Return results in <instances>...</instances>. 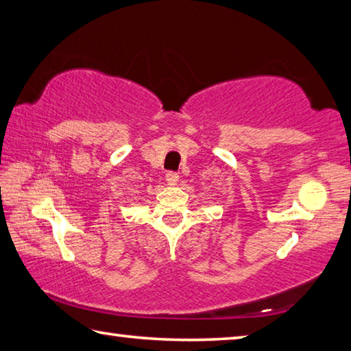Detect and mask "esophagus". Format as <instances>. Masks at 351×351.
I'll use <instances>...</instances> for the list:
<instances>
[{"label": "esophagus", "instance_id": "1", "mask_svg": "<svg viewBox=\"0 0 351 351\" xmlns=\"http://www.w3.org/2000/svg\"><path fill=\"white\" fill-rule=\"evenodd\" d=\"M165 181L169 182V186H176L178 181H180V175L175 173V171H169V173L165 175Z\"/></svg>", "mask_w": 351, "mask_h": 351}]
</instances>
